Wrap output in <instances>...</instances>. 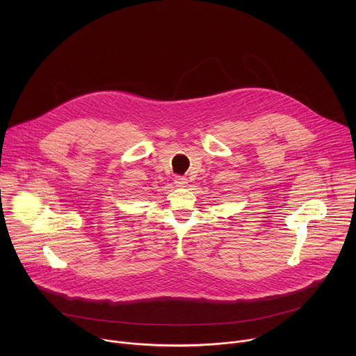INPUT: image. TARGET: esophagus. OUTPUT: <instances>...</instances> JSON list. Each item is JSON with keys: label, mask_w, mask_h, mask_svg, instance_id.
I'll list each match as a JSON object with an SVG mask.
<instances>
[{"label": "esophagus", "mask_w": 356, "mask_h": 356, "mask_svg": "<svg viewBox=\"0 0 356 356\" xmlns=\"http://www.w3.org/2000/svg\"><path fill=\"white\" fill-rule=\"evenodd\" d=\"M175 184H176L177 187H186L187 179L183 177V176H177V177H175Z\"/></svg>", "instance_id": "esophagus-1"}]
</instances>
